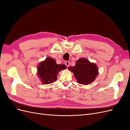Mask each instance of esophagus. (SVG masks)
<instances>
[{
	"instance_id": "obj_1",
	"label": "esophagus",
	"mask_w": 130,
	"mask_h": 130,
	"mask_svg": "<svg viewBox=\"0 0 130 130\" xmlns=\"http://www.w3.org/2000/svg\"><path fill=\"white\" fill-rule=\"evenodd\" d=\"M64 63H65V64L66 65V66L67 67H69V65H70V63H69V61H66V62H64Z\"/></svg>"
}]
</instances>
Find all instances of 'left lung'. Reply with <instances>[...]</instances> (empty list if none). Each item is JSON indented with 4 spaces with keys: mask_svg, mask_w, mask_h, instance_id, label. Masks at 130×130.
<instances>
[{
    "mask_svg": "<svg viewBox=\"0 0 130 130\" xmlns=\"http://www.w3.org/2000/svg\"><path fill=\"white\" fill-rule=\"evenodd\" d=\"M68 69L74 73L78 83L85 85L95 80L99 73L96 65L85 58L78 59L75 66Z\"/></svg>",
    "mask_w": 130,
    "mask_h": 130,
    "instance_id": "obj_1",
    "label": "left lung"
}]
</instances>
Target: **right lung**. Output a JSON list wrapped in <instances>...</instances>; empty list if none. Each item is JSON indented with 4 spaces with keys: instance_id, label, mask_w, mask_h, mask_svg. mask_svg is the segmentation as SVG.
Returning a JSON list of instances; mask_svg holds the SVG:
<instances>
[{
    "instance_id": "1",
    "label": "right lung",
    "mask_w": 130,
    "mask_h": 130,
    "mask_svg": "<svg viewBox=\"0 0 130 130\" xmlns=\"http://www.w3.org/2000/svg\"><path fill=\"white\" fill-rule=\"evenodd\" d=\"M66 68V65L57 64L54 59L50 57H47L38 66V77L41 80L43 84H50L56 81L58 73Z\"/></svg>"
}]
</instances>
